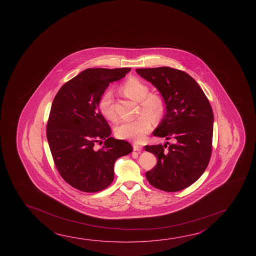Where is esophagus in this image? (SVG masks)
<instances>
[{"mask_svg":"<svg viewBox=\"0 0 256 256\" xmlns=\"http://www.w3.org/2000/svg\"><path fill=\"white\" fill-rule=\"evenodd\" d=\"M133 149H134V151H141L142 149V146H139L138 144H133Z\"/></svg>","mask_w":256,"mask_h":256,"instance_id":"obj_1","label":"esophagus"}]
</instances>
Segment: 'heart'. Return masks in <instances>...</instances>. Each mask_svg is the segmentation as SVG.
<instances>
[{"mask_svg":"<svg viewBox=\"0 0 256 256\" xmlns=\"http://www.w3.org/2000/svg\"><path fill=\"white\" fill-rule=\"evenodd\" d=\"M122 92L132 100L141 102L140 117L131 122H123L116 126L115 133L118 138L142 141L146 134L150 131L152 120H158L164 112V105L160 98L157 96H148L149 88L136 78H130L122 86ZM102 115L109 120L116 118L114 108V94L112 91H105L98 102Z\"/></svg>","mask_w":256,"mask_h":256,"instance_id":"obj_1","label":"heart"}]
</instances>
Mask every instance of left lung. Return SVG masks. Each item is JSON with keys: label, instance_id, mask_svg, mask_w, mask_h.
Instances as JSON below:
<instances>
[{"label": "left lung", "instance_id": "obj_1", "mask_svg": "<svg viewBox=\"0 0 256 256\" xmlns=\"http://www.w3.org/2000/svg\"><path fill=\"white\" fill-rule=\"evenodd\" d=\"M136 72L164 98L166 114L152 134L172 141L164 146L144 147L157 157L154 168L146 173L147 180L166 192L180 191L194 183L209 164L212 109L196 81L186 72L170 67L136 68Z\"/></svg>", "mask_w": 256, "mask_h": 256}]
</instances>
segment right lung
I'll return each instance as SVG.
<instances>
[{
    "label": "right lung",
    "instance_id": "right-lung-1",
    "mask_svg": "<svg viewBox=\"0 0 256 256\" xmlns=\"http://www.w3.org/2000/svg\"><path fill=\"white\" fill-rule=\"evenodd\" d=\"M131 68H88L63 84L54 99L47 124V140L56 168L73 188L98 192L114 178V164L132 152L130 142L110 136L112 130L98 102L110 83ZM105 140L102 150L96 142Z\"/></svg>",
    "mask_w": 256,
    "mask_h": 256
}]
</instances>
